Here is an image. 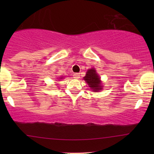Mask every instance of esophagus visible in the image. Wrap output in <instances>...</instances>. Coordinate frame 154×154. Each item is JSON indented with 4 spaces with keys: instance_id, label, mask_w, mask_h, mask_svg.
Instances as JSON below:
<instances>
[{
    "instance_id": "34e87169",
    "label": "esophagus",
    "mask_w": 154,
    "mask_h": 154,
    "mask_svg": "<svg viewBox=\"0 0 154 154\" xmlns=\"http://www.w3.org/2000/svg\"><path fill=\"white\" fill-rule=\"evenodd\" d=\"M73 77H74V78H75V79H79V77H80V75H79V73H75L73 75Z\"/></svg>"
}]
</instances>
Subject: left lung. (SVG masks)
I'll return each instance as SVG.
<instances>
[{
    "label": "left lung",
    "instance_id": "left-lung-1",
    "mask_svg": "<svg viewBox=\"0 0 154 154\" xmlns=\"http://www.w3.org/2000/svg\"><path fill=\"white\" fill-rule=\"evenodd\" d=\"M84 79L88 83L89 87L93 90L94 91H98L102 89L101 83H100V77L95 69H91L88 70L85 77H84Z\"/></svg>",
    "mask_w": 154,
    "mask_h": 154
}]
</instances>
